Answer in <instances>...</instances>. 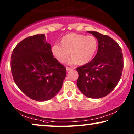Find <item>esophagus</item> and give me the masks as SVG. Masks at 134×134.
<instances>
[{"mask_svg": "<svg viewBox=\"0 0 134 134\" xmlns=\"http://www.w3.org/2000/svg\"><path fill=\"white\" fill-rule=\"evenodd\" d=\"M73 69V68H71V67H66V70L67 71H69V70H71Z\"/></svg>", "mask_w": 134, "mask_h": 134, "instance_id": "34e87169", "label": "esophagus"}]
</instances>
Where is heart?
<instances>
[{"instance_id":"heart-1","label":"heart","mask_w":134,"mask_h":134,"mask_svg":"<svg viewBox=\"0 0 134 134\" xmlns=\"http://www.w3.org/2000/svg\"><path fill=\"white\" fill-rule=\"evenodd\" d=\"M60 45L55 44L51 52L55 59L60 63H64L70 56L71 62L83 65L91 60L97 51L98 43L93 35L76 33H69L61 37Z\"/></svg>"}]
</instances>
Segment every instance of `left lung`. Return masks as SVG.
<instances>
[{
	"mask_svg": "<svg viewBox=\"0 0 134 134\" xmlns=\"http://www.w3.org/2000/svg\"><path fill=\"white\" fill-rule=\"evenodd\" d=\"M98 41V50L92 61L76 69L77 86L85 96L99 99L109 94L121 78L123 56L121 47L107 35L88 31Z\"/></svg>",
	"mask_w": 134,
	"mask_h": 134,
	"instance_id": "8db88e82",
	"label": "left lung"
}]
</instances>
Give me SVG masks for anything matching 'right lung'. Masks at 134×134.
Masks as SVG:
<instances>
[{"mask_svg": "<svg viewBox=\"0 0 134 134\" xmlns=\"http://www.w3.org/2000/svg\"><path fill=\"white\" fill-rule=\"evenodd\" d=\"M44 34L26 38L17 44L11 58L14 81L22 92L34 100L52 99L60 90L66 68L51 52Z\"/></svg>", "mask_w": 134, "mask_h": 134, "instance_id": "right-lung-1", "label": "right lung"}]
</instances>
